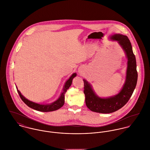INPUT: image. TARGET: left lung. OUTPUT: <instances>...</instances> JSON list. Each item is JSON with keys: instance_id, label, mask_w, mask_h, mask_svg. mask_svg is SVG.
I'll return each mask as SVG.
<instances>
[{"instance_id": "8db88e82", "label": "left lung", "mask_w": 150, "mask_h": 150, "mask_svg": "<svg viewBox=\"0 0 150 150\" xmlns=\"http://www.w3.org/2000/svg\"><path fill=\"white\" fill-rule=\"evenodd\" d=\"M111 39L118 42L125 50L128 59L126 79L122 89L114 97L101 98L96 95L90 84L83 79V92L85 95L86 106L93 112L102 114H109L117 111L127 103L136 88L138 77L136 57L127 36L115 34L111 36Z\"/></svg>"}]
</instances>
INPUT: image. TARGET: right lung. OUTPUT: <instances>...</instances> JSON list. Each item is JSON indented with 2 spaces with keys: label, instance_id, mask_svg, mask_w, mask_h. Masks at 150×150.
<instances>
[{
  "label": "right lung",
  "instance_id": "add662e5",
  "mask_svg": "<svg viewBox=\"0 0 150 150\" xmlns=\"http://www.w3.org/2000/svg\"><path fill=\"white\" fill-rule=\"evenodd\" d=\"M76 76V73H74L72 75V76L69 78V79L66 82V83L64 85L63 91L61 93L59 99L50 104L45 105V104H39L37 103H35L33 102H32L30 100H27V98H25L18 89H17V91H18V93L19 94L20 98L24 101V103L31 108L34 109L37 111H42V112H50V111H56V110H57L58 109L60 108L62 106H63V105L64 104L65 94L67 92V89H68L71 86L73 78L74 77H75Z\"/></svg>",
  "mask_w": 150,
  "mask_h": 150
}]
</instances>
